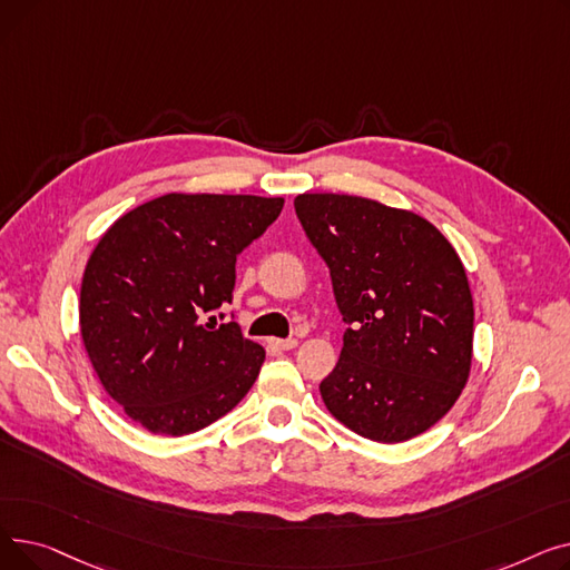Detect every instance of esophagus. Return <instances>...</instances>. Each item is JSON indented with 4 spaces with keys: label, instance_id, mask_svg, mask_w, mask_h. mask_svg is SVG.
<instances>
[{
    "label": "esophagus",
    "instance_id": "obj_1",
    "mask_svg": "<svg viewBox=\"0 0 570 570\" xmlns=\"http://www.w3.org/2000/svg\"><path fill=\"white\" fill-rule=\"evenodd\" d=\"M269 348H277V351H291L297 346V340H269L267 342Z\"/></svg>",
    "mask_w": 570,
    "mask_h": 570
}]
</instances>
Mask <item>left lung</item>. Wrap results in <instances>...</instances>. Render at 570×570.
Wrapping results in <instances>:
<instances>
[{
	"label": "left lung",
	"instance_id": "left-lung-1",
	"mask_svg": "<svg viewBox=\"0 0 570 570\" xmlns=\"http://www.w3.org/2000/svg\"><path fill=\"white\" fill-rule=\"evenodd\" d=\"M293 205L348 323L321 381L327 411L379 443L428 432L471 372L473 301L458 252L421 215L372 198L301 194Z\"/></svg>",
	"mask_w": 570,
	"mask_h": 570
}]
</instances>
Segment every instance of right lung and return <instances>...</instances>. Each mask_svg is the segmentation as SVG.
Instances as JSON below:
<instances>
[{
    "instance_id": "obj_1",
    "label": "right lung",
    "mask_w": 570,
    "mask_h": 570,
    "mask_svg": "<svg viewBox=\"0 0 570 570\" xmlns=\"http://www.w3.org/2000/svg\"><path fill=\"white\" fill-rule=\"evenodd\" d=\"M282 207L284 198L166 194L101 235L82 275L80 335L104 391L147 432H198L249 393L263 346L235 321L200 316L233 301L237 256Z\"/></svg>"
}]
</instances>
